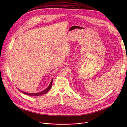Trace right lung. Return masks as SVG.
<instances>
[{
  "instance_id": "right-lung-1",
  "label": "right lung",
  "mask_w": 127,
  "mask_h": 127,
  "mask_svg": "<svg viewBox=\"0 0 127 127\" xmlns=\"http://www.w3.org/2000/svg\"><path fill=\"white\" fill-rule=\"evenodd\" d=\"M52 82H53V79H52L51 80V82L49 85V86L46 88L44 90H43V91L42 92H41L40 93H26L25 92H23V91H22V90L19 89L20 91H21V92H22L23 94H25V95H32V96H39V95H43L44 94H45L46 93H47L49 90L50 89V88H51L52 87Z\"/></svg>"
}]
</instances>
